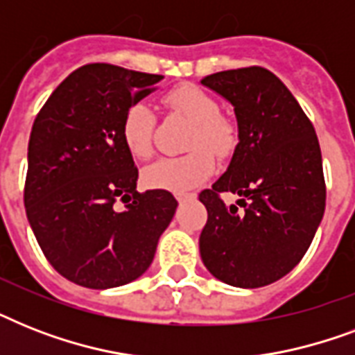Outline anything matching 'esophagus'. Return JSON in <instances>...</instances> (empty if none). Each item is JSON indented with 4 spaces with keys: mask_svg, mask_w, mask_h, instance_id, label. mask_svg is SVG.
Segmentation results:
<instances>
[{
    "mask_svg": "<svg viewBox=\"0 0 355 355\" xmlns=\"http://www.w3.org/2000/svg\"><path fill=\"white\" fill-rule=\"evenodd\" d=\"M175 197H177L178 202H188V200H193L197 195L195 193H177Z\"/></svg>",
    "mask_w": 355,
    "mask_h": 355,
    "instance_id": "1",
    "label": "esophagus"
}]
</instances>
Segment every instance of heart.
Instances as JSON below:
<instances>
[{
    "instance_id": "b5f03b06",
    "label": "heart",
    "mask_w": 355,
    "mask_h": 355,
    "mask_svg": "<svg viewBox=\"0 0 355 355\" xmlns=\"http://www.w3.org/2000/svg\"><path fill=\"white\" fill-rule=\"evenodd\" d=\"M164 105L191 121L186 138L188 153L166 156L145 167L141 177L149 188L188 191L216 171V158H228L237 145L236 125L219 114V105L206 90L195 85H180L164 96ZM155 116L145 103H132L121 119V141L134 158H147L153 150Z\"/></svg>"
}]
</instances>
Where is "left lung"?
<instances>
[{"label":"left lung","instance_id":"8db88e82","mask_svg":"<svg viewBox=\"0 0 355 355\" xmlns=\"http://www.w3.org/2000/svg\"><path fill=\"white\" fill-rule=\"evenodd\" d=\"M200 83L232 105L239 138L225 175L199 195L208 210L200 258L228 286H269L304 258L324 216L319 139L269 69H228ZM227 191L242 197L237 207L222 202Z\"/></svg>","mask_w":355,"mask_h":355}]
</instances>
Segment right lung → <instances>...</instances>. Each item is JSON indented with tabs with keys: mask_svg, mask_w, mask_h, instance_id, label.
Returning a JSON list of instances; mask_svg holds the SVG:
<instances>
[{
	"mask_svg": "<svg viewBox=\"0 0 355 355\" xmlns=\"http://www.w3.org/2000/svg\"><path fill=\"white\" fill-rule=\"evenodd\" d=\"M162 79L86 64L57 86L33 123L25 211L47 261L77 286L108 289L139 278L175 216L169 191H136L138 167L119 134L125 110Z\"/></svg>",
	"mask_w": 355,
	"mask_h": 355,
	"instance_id": "1",
	"label": "right lung"
}]
</instances>
